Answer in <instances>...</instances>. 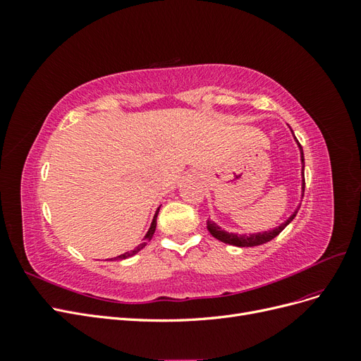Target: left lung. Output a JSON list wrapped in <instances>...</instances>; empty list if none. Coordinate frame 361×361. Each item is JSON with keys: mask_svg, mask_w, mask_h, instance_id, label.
Returning <instances> with one entry per match:
<instances>
[{"mask_svg": "<svg viewBox=\"0 0 361 361\" xmlns=\"http://www.w3.org/2000/svg\"><path fill=\"white\" fill-rule=\"evenodd\" d=\"M292 130V129H290ZM293 134V133H292ZM293 138H295V141H297V145H298V147H300V155H301V178H302V182H301V197L304 195V188H305V182H304V154H302V147H301V145L298 143V140H297V137L293 135ZM300 206H301V203L297 206V209H295L293 212H292V215L288 218V220L285 221V223H281L280 226H277V227H274V228H271V231H265V232H257V233H248V235H245V233H232V232H226L224 228H221L220 226L218 224H215L214 221H211V220H207V231H209V233L214 236V238H216L218 241H221V243H224V244H231V245H235V247H256V245H262V244H267V243H269L271 239H274L283 228H285L295 216H297V214H298V209H300Z\"/></svg>", "mask_w": 361, "mask_h": 361, "instance_id": "left-lung-1", "label": "left lung"}]
</instances>
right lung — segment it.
I'll return each instance as SVG.
<instances>
[{
	"label": "right lung",
	"mask_w": 361,
	"mask_h": 361,
	"mask_svg": "<svg viewBox=\"0 0 361 361\" xmlns=\"http://www.w3.org/2000/svg\"><path fill=\"white\" fill-rule=\"evenodd\" d=\"M158 212H159V207H158L157 212H155V215H154V220H152V224H150V227H149L147 233L145 235V243H143V244H140V245H138V247H135L134 250L126 251V253H123V255H120V256L114 257V260H123V259H128V257H130V256L137 255L140 250H143V248L146 247V244L150 241L152 236H154V233H155V228H157V216H158Z\"/></svg>",
	"instance_id": "right-lung-1"
}]
</instances>
